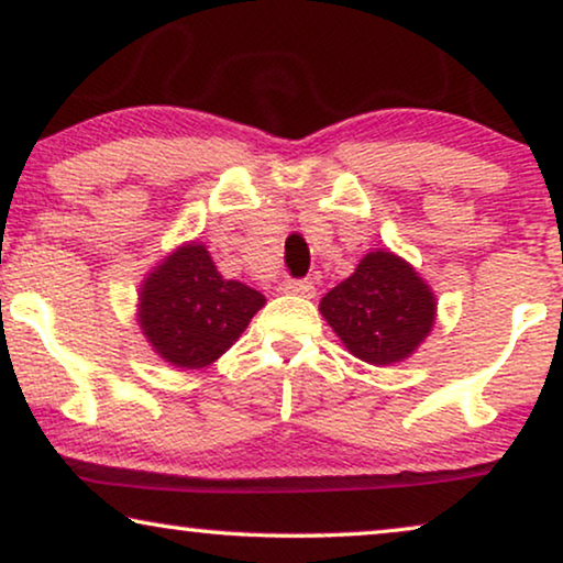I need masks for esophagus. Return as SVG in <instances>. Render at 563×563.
<instances>
[{"label":"esophagus","instance_id":"obj_1","mask_svg":"<svg viewBox=\"0 0 563 563\" xmlns=\"http://www.w3.org/2000/svg\"><path fill=\"white\" fill-rule=\"evenodd\" d=\"M282 289L287 295H297V297H314V284L310 279H287L282 284Z\"/></svg>","mask_w":563,"mask_h":563}]
</instances>
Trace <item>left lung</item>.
Here are the masks:
<instances>
[{
  "mask_svg": "<svg viewBox=\"0 0 563 563\" xmlns=\"http://www.w3.org/2000/svg\"><path fill=\"white\" fill-rule=\"evenodd\" d=\"M320 312L353 356L389 366L426 341L435 322V297L407 261L372 251L320 299Z\"/></svg>",
  "mask_w": 563,
  "mask_h": 563,
  "instance_id": "8db88e82",
  "label": "left lung"
}]
</instances>
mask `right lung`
<instances>
[{
	"instance_id": "right-lung-1",
	"label": "right lung",
	"mask_w": 563,
	"mask_h": 563,
	"mask_svg": "<svg viewBox=\"0 0 563 563\" xmlns=\"http://www.w3.org/2000/svg\"><path fill=\"white\" fill-rule=\"evenodd\" d=\"M264 305L261 291L222 279L202 243H187L143 282L137 322L153 351L168 364L202 368L241 338Z\"/></svg>"
}]
</instances>
